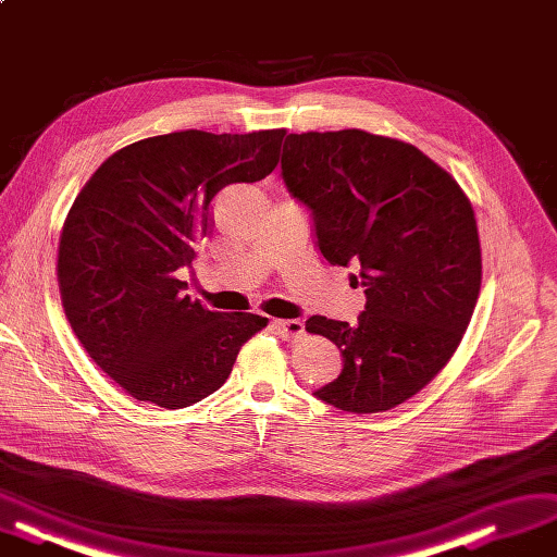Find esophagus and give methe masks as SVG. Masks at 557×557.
<instances>
[{"label":"esophagus","instance_id":"1","mask_svg":"<svg viewBox=\"0 0 557 557\" xmlns=\"http://www.w3.org/2000/svg\"><path fill=\"white\" fill-rule=\"evenodd\" d=\"M274 330L283 341H295L304 336V322L301 320H274Z\"/></svg>","mask_w":557,"mask_h":557}]
</instances>
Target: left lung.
<instances>
[{
    "label": "left lung",
    "instance_id": "obj_1",
    "mask_svg": "<svg viewBox=\"0 0 557 557\" xmlns=\"http://www.w3.org/2000/svg\"><path fill=\"white\" fill-rule=\"evenodd\" d=\"M290 196L309 209L322 258L357 267L367 309L357 324L311 315L343 369L315 396L343 412H385L443 371L482 285L472 205L414 145L359 128L290 133L281 154Z\"/></svg>",
    "mask_w": 557,
    "mask_h": 557
}]
</instances>
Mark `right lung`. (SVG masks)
Returning a JSON list of instances; mask_svg holds the SVG:
<instances>
[{
	"label": "right lung",
	"mask_w": 557,
	"mask_h": 557,
	"mask_svg": "<svg viewBox=\"0 0 557 557\" xmlns=\"http://www.w3.org/2000/svg\"><path fill=\"white\" fill-rule=\"evenodd\" d=\"M283 138V128L145 138L114 151L75 198L57 256L64 313L87 355L133 398L194 406L267 327L262 315L209 311L177 276L209 235L214 196L270 175Z\"/></svg>",
	"instance_id": "add662e5"
}]
</instances>
